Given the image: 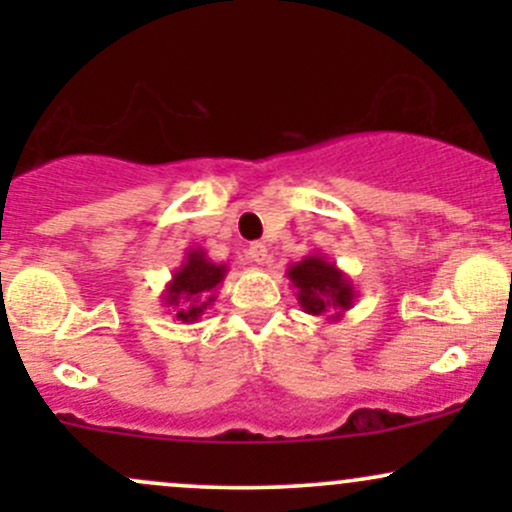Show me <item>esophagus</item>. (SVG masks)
<instances>
[{
  "label": "esophagus",
  "instance_id": "obj_1",
  "mask_svg": "<svg viewBox=\"0 0 512 512\" xmlns=\"http://www.w3.org/2000/svg\"><path fill=\"white\" fill-rule=\"evenodd\" d=\"M248 257H250V262L264 264V262H267V257H269L267 245H264V243H252L250 250H248Z\"/></svg>",
  "mask_w": 512,
  "mask_h": 512
}]
</instances>
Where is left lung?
Returning <instances> with one entry per match:
<instances>
[{
  "mask_svg": "<svg viewBox=\"0 0 512 512\" xmlns=\"http://www.w3.org/2000/svg\"><path fill=\"white\" fill-rule=\"evenodd\" d=\"M286 276L296 289L298 305H301L303 313L339 320L346 310L354 308V281L337 264L327 260L322 252H310L301 262H293L286 269Z\"/></svg>",
  "mask_w": 512,
  "mask_h": 512,
  "instance_id": "left-lung-1",
  "label": "left lung"
}]
</instances>
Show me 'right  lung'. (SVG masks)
<instances>
[{
  "label": "right lung",
  "mask_w": 512,
  "mask_h": 512,
  "mask_svg": "<svg viewBox=\"0 0 512 512\" xmlns=\"http://www.w3.org/2000/svg\"><path fill=\"white\" fill-rule=\"evenodd\" d=\"M228 274V264H216L202 248H187L185 260L175 267L161 293L163 303L173 310L182 325H195L216 301V289Z\"/></svg>",
  "instance_id": "right-lung-1"
}]
</instances>
